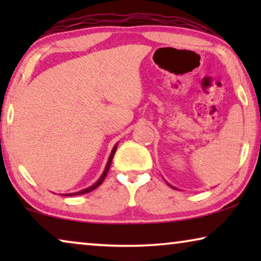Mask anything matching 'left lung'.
<instances>
[{
    "instance_id": "1",
    "label": "left lung",
    "mask_w": 261,
    "mask_h": 261,
    "mask_svg": "<svg viewBox=\"0 0 261 261\" xmlns=\"http://www.w3.org/2000/svg\"><path fill=\"white\" fill-rule=\"evenodd\" d=\"M169 185H170V184H169Z\"/></svg>"
}]
</instances>
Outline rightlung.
I'll return each instance as SVG.
<instances>
[{
    "label": "right lung",
    "instance_id": "1",
    "mask_svg": "<svg viewBox=\"0 0 261 261\" xmlns=\"http://www.w3.org/2000/svg\"><path fill=\"white\" fill-rule=\"evenodd\" d=\"M116 147H117V145L114 146L113 151H112V153H110V156H109V160H108V163H107V166H106V170H105V172L102 173L101 178H99V179H98L97 181H96V183H95L94 185H91L90 188H87V189H84V190H81V191H78V192H73V194H66V195H64V196H77V195H84V194H88V192H90V191H92V190H95L96 188H98L99 185H101V184L103 183V180H105V178H106V176H107V173H108V171H109V167H110V165H112V160H113V156H114V154H115V152H116Z\"/></svg>",
    "mask_w": 261,
    "mask_h": 261
}]
</instances>
